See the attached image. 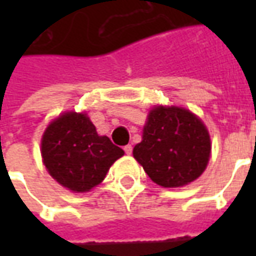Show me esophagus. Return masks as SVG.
Listing matches in <instances>:
<instances>
[{
  "label": "esophagus",
  "mask_w": 256,
  "mask_h": 256,
  "mask_svg": "<svg viewBox=\"0 0 256 256\" xmlns=\"http://www.w3.org/2000/svg\"><path fill=\"white\" fill-rule=\"evenodd\" d=\"M123 150H124V154H126V155H132V152H133V146H132V145H126Z\"/></svg>",
  "instance_id": "obj_1"
}]
</instances>
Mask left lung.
Wrapping results in <instances>:
<instances>
[{
    "mask_svg": "<svg viewBox=\"0 0 256 256\" xmlns=\"http://www.w3.org/2000/svg\"><path fill=\"white\" fill-rule=\"evenodd\" d=\"M210 152L208 132L196 115L178 106H156L133 156L154 182L177 188L202 176Z\"/></svg>",
    "mask_w": 256,
    "mask_h": 256,
    "instance_id": "8db88e82",
    "label": "left lung"
}]
</instances>
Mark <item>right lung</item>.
<instances>
[{
  "instance_id": "obj_1",
  "label": "right lung",
  "mask_w": 256,
  "mask_h": 256,
  "mask_svg": "<svg viewBox=\"0 0 256 256\" xmlns=\"http://www.w3.org/2000/svg\"><path fill=\"white\" fill-rule=\"evenodd\" d=\"M44 164L60 185L88 192L106 178L123 150L98 136L86 114L67 112L53 120L42 137Z\"/></svg>"
}]
</instances>
